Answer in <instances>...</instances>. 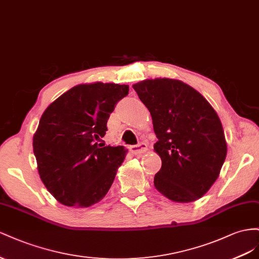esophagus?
Returning a JSON list of instances; mask_svg holds the SVG:
<instances>
[{"instance_id": "1", "label": "esophagus", "mask_w": 259, "mask_h": 259, "mask_svg": "<svg viewBox=\"0 0 259 259\" xmlns=\"http://www.w3.org/2000/svg\"><path fill=\"white\" fill-rule=\"evenodd\" d=\"M130 151L132 154L135 155H139V154H142V153H145L147 151V146L146 144L144 143H141V144H138V145H131L130 147Z\"/></svg>"}]
</instances>
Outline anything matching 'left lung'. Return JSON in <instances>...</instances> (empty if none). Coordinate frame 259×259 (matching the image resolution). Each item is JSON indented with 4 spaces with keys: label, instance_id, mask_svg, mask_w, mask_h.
<instances>
[{
    "label": "left lung",
    "instance_id": "1",
    "mask_svg": "<svg viewBox=\"0 0 259 259\" xmlns=\"http://www.w3.org/2000/svg\"><path fill=\"white\" fill-rule=\"evenodd\" d=\"M150 110L161 159L156 190L176 203L197 201L219 177L227 156L223 124L216 110L194 88L178 79L155 78L135 83Z\"/></svg>",
    "mask_w": 259,
    "mask_h": 259
}]
</instances>
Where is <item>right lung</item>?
I'll return each mask as SVG.
<instances>
[{"label":"right lung","instance_id":"1","mask_svg":"<svg viewBox=\"0 0 259 259\" xmlns=\"http://www.w3.org/2000/svg\"><path fill=\"white\" fill-rule=\"evenodd\" d=\"M129 85H75L44 110L33 135V153L44 186L57 202L85 208L103 199L128 150L97 142Z\"/></svg>","mask_w":259,"mask_h":259}]
</instances>
